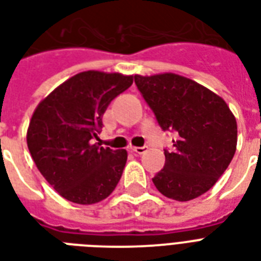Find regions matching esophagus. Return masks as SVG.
Listing matches in <instances>:
<instances>
[{"label":"esophagus","mask_w":261,"mask_h":261,"mask_svg":"<svg viewBox=\"0 0 261 261\" xmlns=\"http://www.w3.org/2000/svg\"><path fill=\"white\" fill-rule=\"evenodd\" d=\"M130 151L135 153H139V155H141V153H144L145 151H147V147H130Z\"/></svg>","instance_id":"1"}]
</instances>
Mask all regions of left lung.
Here are the masks:
<instances>
[{"mask_svg": "<svg viewBox=\"0 0 261 261\" xmlns=\"http://www.w3.org/2000/svg\"><path fill=\"white\" fill-rule=\"evenodd\" d=\"M159 126L175 132L165 166L152 178L163 196L196 199L215 185L236 152L237 122L221 96L174 73L135 76Z\"/></svg>", "mask_w": 261, "mask_h": 261, "instance_id": "1", "label": "left lung"}]
</instances>
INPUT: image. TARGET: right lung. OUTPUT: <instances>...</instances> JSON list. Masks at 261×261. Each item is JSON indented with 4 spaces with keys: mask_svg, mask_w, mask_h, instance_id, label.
<instances>
[{
    "mask_svg": "<svg viewBox=\"0 0 261 261\" xmlns=\"http://www.w3.org/2000/svg\"><path fill=\"white\" fill-rule=\"evenodd\" d=\"M133 76L88 70L44 98L32 114L27 144L38 170L64 199L99 203L120 181L128 153L94 144L113 99L132 86Z\"/></svg>",
    "mask_w": 261,
    "mask_h": 261,
    "instance_id": "right-lung-1",
    "label": "right lung"
}]
</instances>
